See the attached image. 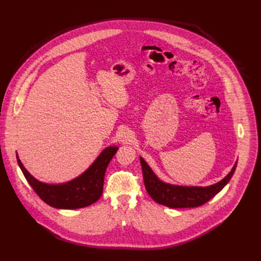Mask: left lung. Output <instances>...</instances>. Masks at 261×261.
<instances>
[{"label":"left lung","instance_id":"1","mask_svg":"<svg viewBox=\"0 0 261 261\" xmlns=\"http://www.w3.org/2000/svg\"><path fill=\"white\" fill-rule=\"evenodd\" d=\"M140 163L147 193L158 204L170 208H191L207 203L225 187L237 167V163H236L227 176L215 185L208 186V187H182V186L166 184L158 179L142 157H140Z\"/></svg>","mask_w":261,"mask_h":261}]
</instances>
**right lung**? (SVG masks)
I'll return each mask as SVG.
<instances>
[{"label": "right lung", "mask_w": 261, "mask_h": 261, "mask_svg": "<svg viewBox=\"0 0 261 261\" xmlns=\"http://www.w3.org/2000/svg\"><path fill=\"white\" fill-rule=\"evenodd\" d=\"M117 151V146L105 148L81 176L61 185H48L37 180L23 167L18 156L17 159L24 177L44 203L59 209H76L89 206L101 197L105 171Z\"/></svg>", "instance_id": "add662e5"}]
</instances>
